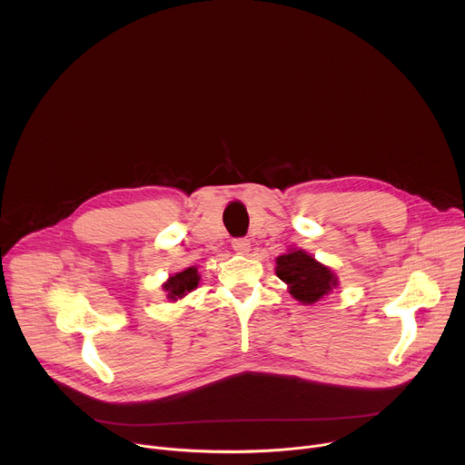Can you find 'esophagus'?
Wrapping results in <instances>:
<instances>
[{
  "mask_svg": "<svg viewBox=\"0 0 465 465\" xmlns=\"http://www.w3.org/2000/svg\"><path fill=\"white\" fill-rule=\"evenodd\" d=\"M232 246H233V250H235V252H239V253H246V252L250 250V241H248V239H244V237H237V239H233V241H232Z\"/></svg>",
  "mask_w": 465,
  "mask_h": 465,
  "instance_id": "34e87169",
  "label": "esophagus"
}]
</instances>
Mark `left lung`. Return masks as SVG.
Instances as JSON below:
<instances>
[{
	"mask_svg": "<svg viewBox=\"0 0 465 465\" xmlns=\"http://www.w3.org/2000/svg\"><path fill=\"white\" fill-rule=\"evenodd\" d=\"M276 274L302 303H314L337 285L335 274L309 253L296 250L276 259Z\"/></svg>",
	"mask_w": 465,
	"mask_h": 465,
	"instance_id": "8db88e82",
	"label": "left lung"
}]
</instances>
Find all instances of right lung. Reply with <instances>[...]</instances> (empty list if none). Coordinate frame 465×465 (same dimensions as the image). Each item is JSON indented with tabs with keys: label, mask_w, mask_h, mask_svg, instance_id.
Here are the masks:
<instances>
[{
	"label": "right lung",
	"mask_w": 465,
	"mask_h": 465,
	"mask_svg": "<svg viewBox=\"0 0 465 465\" xmlns=\"http://www.w3.org/2000/svg\"><path fill=\"white\" fill-rule=\"evenodd\" d=\"M198 280H201V276H198L196 269L189 267L183 272H178V274L171 276L167 280V283L163 285V289L167 291V296L171 300H176V298L185 296L189 291H193L198 285Z\"/></svg>",
	"instance_id": "obj_1"
}]
</instances>
